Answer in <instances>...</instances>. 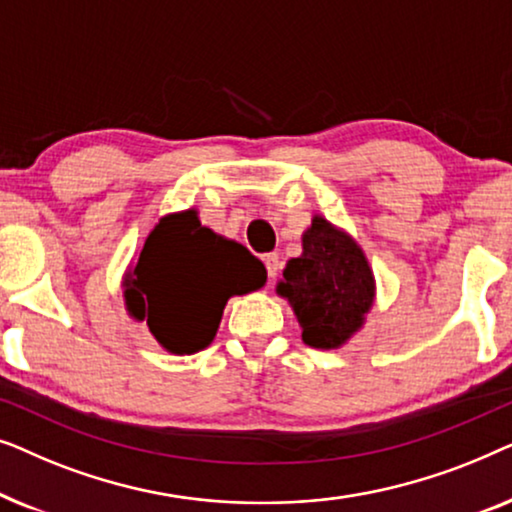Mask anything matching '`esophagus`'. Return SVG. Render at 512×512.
Returning <instances> with one entry per match:
<instances>
[{"label":"esophagus","instance_id":"34e87169","mask_svg":"<svg viewBox=\"0 0 512 512\" xmlns=\"http://www.w3.org/2000/svg\"><path fill=\"white\" fill-rule=\"evenodd\" d=\"M265 268H268V277L275 279L279 275V270H282V261H279L277 254H265Z\"/></svg>","mask_w":512,"mask_h":512}]
</instances>
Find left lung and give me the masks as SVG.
<instances>
[{
    "label": "left lung",
    "mask_w": 512,
    "mask_h": 512,
    "mask_svg": "<svg viewBox=\"0 0 512 512\" xmlns=\"http://www.w3.org/2000/svg\"><path fill=\"white\" fill-rule=\"evenodd\" d=\"M375 275L361 244L347 230L314 214L303 233V254L291 258L277 282L296 314L303 342L340 349L361 331L375 305Z\"/></svg>",
    "instance_id": "left-lung-1"
}]
</instances>
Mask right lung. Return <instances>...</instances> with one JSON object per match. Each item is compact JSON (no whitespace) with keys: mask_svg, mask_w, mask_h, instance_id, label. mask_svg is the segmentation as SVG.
Returning <instances> with one entry per match:
<instances>
[{"mask_svg":"<svg viewBox=\"0 0 512 512\" xmlns=\"http://www.w3.org/2000/svg\"><path fill=\"white\" fill-rule=\"evenodd\" d=\"M265 279L247 247L202 226L191 207L153 226L121 286L130 319L146 321L165 352L186 356L212 345L230 298L258 291Z\"/></svg>","mask_w":512,"mask_h":512,"instance_id":"1","label":"right lung"}]
</instances>
